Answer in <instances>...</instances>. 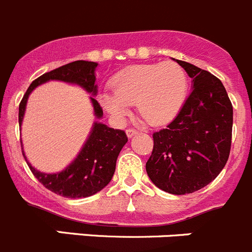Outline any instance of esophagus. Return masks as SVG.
Masks as SVG:
<instances>
[{
  "instance_id": "obj_1",
  "label": "esophagus",
  "mask_w": 252,
  "mask_h": 252,
  "mask_svg": "<svg viewBox=\"0 0 252 252\" xmlns=\"http://www.w3.org/2000/svg\"><path fill=\"white\" fill-rule=\"evenodd\" d=\"M126 133H127L128 137H132V136L137 135L138 131L135 130V128H127V130H126Z\"/></svg>"
}]
</instances>
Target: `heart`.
<instances>
[{"instance_id":"obj_1","label":"heart","mask_w":252,"mask_h":252,"mask_svg":"<svg viewBox=\"0 0 252 252\" xmlns=\"http://www.w3.org/2000/svg\"><path fill=\"white\" fill-rule=\"evenodd\" d=\"M187 75L174 62L128 66L112 81L115 92L100 95V104L115 119L126 115L131 104L137 102L141 116L153 125L174 116L187 92Z\"/></svg>"}]
</instances>
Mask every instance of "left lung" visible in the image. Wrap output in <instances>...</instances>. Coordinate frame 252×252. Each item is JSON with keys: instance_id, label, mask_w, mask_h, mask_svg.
Instances as JSON below:
<instances>
[{"instance_id": "obj_1", "label": "left lung", "mask_w": 252, "mask_h": 252, "mask_svg": "<svg viewBox=\"0 0 252 252\" xmlns=\"http://www.w3.org/2000/svg\"><path fill=\"white\" fill-rule=\"evenodd\" d=\"M177 63L193 79V90L176 119L153 132L146 171L158 188L182 195L204 188L226 164L232 105L217 76L187 62Z\"/></svg>"}]
</instances>
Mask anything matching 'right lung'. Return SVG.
Returning a JSON list of instances; mask_svg holds the SVG:
<instances>
[{"instance_id":"obj_1","label":"right lung","mask_w":252,"mask_h":252,"mask_svg":"<svg viewBox=\"0 0 252 252\" xmlns=\"http://www.w3.org/2000/svg\"><path fill=\"white\" fill-rule=\"evenodd\" d=\"M96 66L97 64L94 62L76 61L48 71L33 80L20 102V111H18L20 126L22 124L28 96L35 86L45 81L62 80L78 84L83 86L88 93L96 95V85H95ZM92 102L94 105L96 117L99 119L102 117V107L100 106L96 99L92 97ZM126 142H127V136L125 131L114 130L107 127L106 125L95 122L92 135L88 138L81 152L73 163L63 172L56 174L42 173L33 168L28 162L27 164L30 166L33 176L53 193L66 198H85L97 193L110 183L116 168L117 156Z\"/></svg>"}]
</instances>
